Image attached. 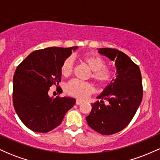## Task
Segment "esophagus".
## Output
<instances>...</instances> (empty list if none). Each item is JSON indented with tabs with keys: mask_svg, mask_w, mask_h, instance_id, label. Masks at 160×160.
<instances>
[{
	"mask_svg": "<svg viewBox=\"0 0 160 160\" xmlns=\"http://www.w3.org/2000/svg\"><path fill=\"white\" fill-rule=\"evenodd\" d=\"M82 104V101L81 100H79V99H77L76 101V104H78V105H79V104Z\"/></svg>",
	"mask_w": 160,
	"mask_h": 160,
	"instance_id": "obj_1",
	"label": "esophagus"
}]
</instances>
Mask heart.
Here are the masks:
<instances>
[{
	"label": "heart",
	"instance_id": "1",
	"mask_svg": "<svg viewBox=\"0 0 160 160\" xmlns=\"http://www.w3.org/2000/svg\"><path fill=\"white\" fill-rule=\"evenodd\" d=\"M81 59L88 68L92 71L89 77L98 86H105L111 83L113 78V71L110 67L105 66L106 62L102 57L92 53H88L83 55ZM73 69V59L71 57H68L62 62L61 73L63 76L68 77L71 74ZM65 92L75 98L84 99L92 93L93 87L89 82L72 80L66 84Z\"/></svg>",
	"mask_w": 160,
	"mask_h": 160
}]
</instances>
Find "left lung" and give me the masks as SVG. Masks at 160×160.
Returning a JSON list of instances; mask_svg holds the SVG:
<instances>
[{
	"mask_svg": "<svg viewBox=\"0 0 160 160\" xmlns=\"http://www.w3.org/2000/svg\"><path fill=\"white\" fill-rule=\"evenodd\" d=\"M98 50L115 62L117 75L97 97L102 99L100 102L92 104V111L86 119L95 132L111 135L123 129L132 120L142 100V80L139 67L124 52L111 48ZM104 99L109 102L108 106Z\"/></svg>",
	"mask_w": 160,
	"mask_h": 160,
	"instance_id": "8db88e82",
	"label": "left lung"
}]
</instances>
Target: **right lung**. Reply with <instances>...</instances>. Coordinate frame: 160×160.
I'll return each instance as SVG.
<instances>
[{
	"instance_id": "1",
	"label": "right lung",
	"mask_w": 160,
	"mask_h": 160,
	"mask_svg": "<svg viewBox=\"0 0 160 160\" xmlns=\"http://www.w3.org/2000/svg\"><path fill=\"white\" fill-rule=\"evenodd\" d=\"M78 47H48L29 54L13 76L12 102L25 126L37 132H48L59 126L76 100L49 97V87L61 81V66Z\"/></svg>"
}]
</instances>
